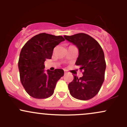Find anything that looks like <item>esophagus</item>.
I'll use <instances>...</instances> for the list:
<instances>
[{
  "label": "esophagus",
  "instance_id": "obj_1",
  "mask_svg": "<svg viewBox=\"0 0 127 127\" xmlns=\"http://www.w3.org/2000/svg\"><path fill=\"white\" fill-rule=\"evenodd\" d=\"M67 73V72L66 70H64V74H66Z\"/></svg>",
  "mask_w": 127,
  "mask_h": 127
}]
</instances>
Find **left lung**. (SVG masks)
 <instances>
[{"instance_id":"1","label":"left lung","mask_w":127,"mask_h":127,"mask_svg":"<svg viewBox=\"0 0 127 127\" xmlns=\"http://www.w3.org/2000/svg\"><path fill=\"white\" fill-rule=\"evenodd\" d=\"M78 47L79 56L75 64L83 70L82 77L74 75L68 88L74 98L88 100L98 94L104 80L106 62L103 49L97 40L85 33L64 36Z\"/></svg>"}]
</instances>
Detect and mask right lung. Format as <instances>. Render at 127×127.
<instances>
[{
    "label": "right lung",
    "instance_id": "right-lung-1",
    "mask_svg": "<svg viewBox=\"0 0 127 127\" xmlns=\"http://www.w3.org/2000/svg\"><path fill=\"white\" fill-rule=\"evenodd\" d=\"M65 39L45 33L33 36L22 48L18 60L20 81L26 91L37 99L53 94L56 84L64 75L62 69L44 72V62L51 59L54 48Z\"/></svg>",
    "mask_w": 127,
    "mask_h": 127
}]
</instances>
